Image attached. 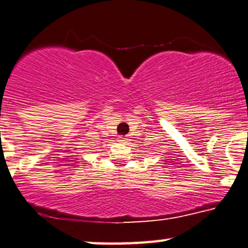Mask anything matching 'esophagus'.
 I'll list each match as a JSON object with an SVG mask.
<instances>
[{"label": "esophagus", "mask_w": 248, "mask_h": 248, "mask_svg": "<svg viewBox=\"0 0 248 248\" xmlns=\"http://www.w3.org/2000/svg\"><path fill=\"white\" fill-rule=\"evenodd\" d=\"M125 141H127V139L124 138V137H118V142H120V143H125Z\"/></svg>", "instance_id": "34e87169"}]
</instances>
